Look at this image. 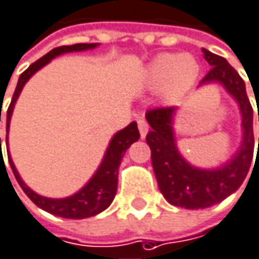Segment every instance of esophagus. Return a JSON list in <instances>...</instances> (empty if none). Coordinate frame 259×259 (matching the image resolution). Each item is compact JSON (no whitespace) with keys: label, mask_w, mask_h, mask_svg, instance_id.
Returning a JSON list of instances; mask_svg holds the SVG:
<instances>
[{"label":"esophagus","mask_w":259,"mask_h":259,"mask_svg":"<svg viewBox=\"0 0 259 259\" xmlns=\"http://www.w3.org/2000/svg\"><path fill=\"white\" fill-rule=\"evenodd\" d=\"M138 129L141 133V138H145L147 133H148V123L145 121V118H139L138 120Z\"/></svg>","instance_id":"1"}]
</instances>
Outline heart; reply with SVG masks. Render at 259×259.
Returning <instances> with one entry per match:
<instances>
[{"label":"heart","instance_id":"obj_1","mask_svg":"<svg viewBox=\"0 0 259 259\" xmlns=\"http://www.w3.org/2000/svg\"><path fill=\"white\" fill-rule=\"evenodd\" d=\"M200 65L191 55L161 53L144 71V82L151 90H161L169 101L184 96L197 81Z\"/></svg>","mask_w":259,"mask_h":259}]
</instances>
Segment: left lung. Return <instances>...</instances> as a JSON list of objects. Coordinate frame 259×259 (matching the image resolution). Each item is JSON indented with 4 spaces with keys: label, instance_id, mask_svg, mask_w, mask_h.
Listing matches in <instances>:
<instances>
[{
    "label": "left lung",
    "instance_id": "1",
    "mask_svg": "<svg viewBox=\"0 0 259 259\" xmlns=\"http://www.w3.org/2000/svg\"><path fill=\"white\" fill-rule=\"evenodd\" d=\"M201 53L212 68L200 81L199 87L221 85L237 104L240 112L242 139L234 154L217 167L194 166L178 148L175 135L178 108H158L145 114L151 126L147 144L151 148V161L158 188L170 204L185 209H206L236 193L246 178L253 157V111L245 81L224 58L206 49H201Z\"/></svg>",
    "mask_w": 259,
    "mask_h": 259
}]
</instances>
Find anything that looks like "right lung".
<instances>
[{
    "instance_id": "right-lung-1",
    "label": "right lung",
    "mask_w": 259,
    "mask_h": 259,
    "mask_svg": "<svg viewBox=\"0 0 259 259\" xmlns=\"http://www.w3.org/2000/svg\"><path fill=\"white\" fill-rule=\"evenodd\" d=\"M96 47H99V42H92V44L81 42V44H72V46H62V47H58V49H53L46 56H42L41 59L34 62L19 77V81H17L14 95H13L12 104L9 106V109H7V138H6V145H7V154H9V163H10V167H12L16 181L19 182L20 188L25 191V194L32 200L39 209H42V210H46V212H49L52 215H56V217H60V218H68V220H84V218H89V217H95V215L104 212L106 207L112 203V200L115 197V193H117L118 167H120V163L123 160V155L129 150L130 145L141 138L136 121H132L127 127L118 130L117 133H114V136L111 138V141H109V144L106 147L105 154L102 157V161L98 166V169L95 170V174L92 175V178L82 185L77 193H74V194H71L68 197H62V199L44 197V196L35 193L32 188H29L25 184V181L22 179L20 174L17 172L12 155H10V150H9V130H10V121H12L14 105H16V102H17V99H19V96H20V93H22V90L25 87V84L29 81V78L34 74H36L41 68H44L47 63H50L52 60L60 56V55L93 50Z\"/></svg>"
}]
</instances>
